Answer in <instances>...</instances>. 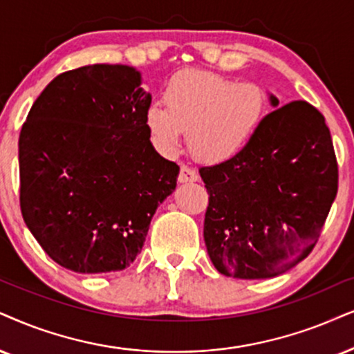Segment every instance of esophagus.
I'll list each match as a JSON object with an SVG mask.
<instances>
[{
	"mask_svg": "<svg viewBox=\"0 0 354 354\" xmlns=\"http://www.w3.org/2000/svg\"><path fill=\"white\" fill-rule=\"evenodd\" d=\"M199 180V174L194 171V169L189 167H181L180 176H178V181L180 183H194Z\"/></svg>",
	"mask_w": 354,
	"mask_h": 354,
	"instance_id": "1",
	"label": "esophagus"
}]
</instances>
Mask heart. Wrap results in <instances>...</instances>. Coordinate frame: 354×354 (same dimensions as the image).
Instances as JSON below:
<instances>
[{"label":"heart","instance_id":"b5f03b06","mask_svg":"<svg viewBox=\"0 0 354 354\" xmlns=\"http://www.w3.org/2000/svg\"><path fill=\"white\" fill-rule=\"evenodd\" d=\"M163 104H151L145 124L163 153H174L189 132L192 153L221 163L247 149L266 114V95L258 84L221 75L185 70L169 78Z\"/></svg>","mask_w":354,"mask_h":354}]
</instances>
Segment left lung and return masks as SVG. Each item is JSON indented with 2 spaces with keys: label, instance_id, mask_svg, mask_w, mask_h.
Listing matches in <instances>:
<instances>
[{
  "label": "left lung",
  "instance_id": "left-lung-1",
  "mask_svg": "<svg viewBox=\"0 0 354 354\" xmlns=\"http://www.w3.org/2000/svg\"><path fill=\"white\" fill-rule=\"evenodd\" d=\"M270 102L279 106L276 96ZM199 173L209 192V258L218 272L239 279L274 277L301 263L338 191L332 136L306 101L272 111L247 149Z\"/></svg>",
  "mask_w": 354,
  "mask_h": 354
}]
</instances>
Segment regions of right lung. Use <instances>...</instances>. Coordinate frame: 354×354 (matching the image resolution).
I'll return each instance as SVG.
<instances>
[{"label": "right lung", "mask_w": 354, "mask_h": 354, "mask_svg": "<svg viewBox=\"0 0 354 354\" xmlns=\"http://www.w3.org/2000/svg\"><path fill=\"white\" fill-rule=\"evenodd\" d=\"M127 65H88L47 84L19 136L21 212L30 234L75 272L122 271L144 247L180 167L156 153L151 95Z\"/></svg>", "instance_id": "add662e5"}]
</instances>
